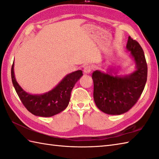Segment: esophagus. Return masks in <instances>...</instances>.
Returning <instances> with one entry per match:
<instances>
[{
	"mask_svg": "<svg viewBox=\"0 0 159 159\" xmlns=\"http://www.w3.org/2000/svg\"><path fill=\"white\" fill-rule=\"evenodd\" d=\"M93 70V67L91 66H86L84 68V73L85 74H89Z\"/></svg>",
	"mask_w": 159,
	"mask_h": 159,
	"instance_id": "obj_1",
	"label": "esophagus"
}]
</instances>
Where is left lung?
I'll list each match as a JSON object with an SVG mask.
<instances>
[{
    "label": "left lung",
    "mask_w": 159,
    "mask_h": 159,
    "mask_svg": "<svg viewBox=\"0 0 159 159\" xmlns=\"http://www.w3.org/2000/svg\"><path fill=\"white\" fill-rule=\"evenodd\" d=\"M127 49L135 64V70L125 75H118V69L110 67L92 74L93 98L97 107L109 115H120L128 111L139 100L144 90L148 77L144 52L140 44L128 37Z\"/></svg>",
    "instance_id": "obj_1"
}]
</instances>
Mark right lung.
Returning <instances> with one entry per match:
<instances>
[{
  "label": "right lung",
  "mask_w": 159,
  "mask_h": 159,
  "mask_svg": "<svg viewBox=\"0 0 159 159\" xmlns=\"http://www.w3.org/2000/svg\"><path fill=\"white\" fill-rule=\"evenodd\" d=\"M14 61L11 69V81L23 105L33 115L51 117L63 111L69 104L72 89L83 75L81 70L66 75L57 85L42 94H30L23 90L16 82L14 71Z\"/></svg>",
  "instance_id": "obj_1"
}]
</instances>
